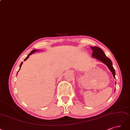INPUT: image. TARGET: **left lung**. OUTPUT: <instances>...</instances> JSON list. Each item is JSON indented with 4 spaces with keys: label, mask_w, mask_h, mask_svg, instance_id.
Masks as SVG:
<instances>
[{
    "label": "left lung",
    "mask_w": 130,
    "mask_h": 130,
    "mask_svg": "<svg viewBox=\"0 0 130 130\" xmlns=\"http://www.w3.org/2000/svg\"><path fill=\"white\" fill-rule=\"evenodd\" d=\"M91 48L93 50L92 54L93 57L104 62L111 71V72L113 74V76L114 78H115V70L113 68V67L112 61L110 59V58H108L106 56L105 54L104 53L103 50L100 48L98 47H91Z\"/></svg>",
    "instance_id": "left-lung-1"
}]
</instances>
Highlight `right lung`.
<instances>
[{"label": "right lung", "instance_id": "right-lung-1", "mask_svg": "<svg viewBox=\"0 0 130 130\" xmlns=\"http://www.w3.org/2000/svg\"><path fill=\"white\" fill-rule=\"evenodd\" d=\"M36 51H37V50H32V51L30 53H29L28 55L27 56V57H26V58H25V59L24 60V61H25V60L27 59V58L29 57V56H30V55H31V54H32V53H33L35 52H36ZM22 64H23V62H22V63H21V64H20V68H21V66H22ZM20 69H19V70H20Z\"/></svg>", "mask_w": 130, "mask_h": 130}]
</instances>
